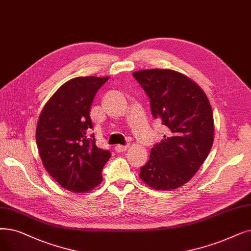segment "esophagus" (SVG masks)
<instances>
[{"mask_svg": "<svg viewBox=\"0 0 251 251\" xmlns=\"http://www.w3.org/2000/svg\"><path fill=\"white\" fill-rule=\"evenodd\" d=\"M128 147L129 146H122V145H118V146H116V151H119V152H121V151H125L127 149H128Z\"/></svg>", "mask_w": 251, "mask_h": 251, "instance_id": "1", "label": "esophagus"}]
</instances>
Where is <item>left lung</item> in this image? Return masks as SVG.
I'll return each mask as SVG.
<instances>
[{"label": "left lung", "mask_w": 251, "mask_h": 251, "mask_svg": "<svg viewBox=\"0 0 251 251\" xmlns=\"http://www.w3.org/2000/svg\"><path fill=\"white\" fill-rule=\"evenodd\" d=\"M133 77L149 96L152 116L168 128V135L151 148L139 176L155 190L177 189L199 170L211 150V105L197 84L176 71L145 70Z\"/></svg>", "instance_id": "8db88e82"}]
</instances>
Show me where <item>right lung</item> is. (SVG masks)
Wrapping results in <instances>:
<instances>
[{
  "mask_svg": "<svg viewBox=\"0 0 251 251\" xmlns=\"http://www.w3.org/2000/svg\"><path fill=\"white\" fill-rule=\"evenodd\" d=\"M108 77H78L64 83L45 104L37 125V145L44 167L60 186L88 192L102 180L111 151L97 148L90 134L94 97Z\"/></svg>",
  "mask_w": 251,
  "mask_h": 251,
  "instance_id": "add662e5",
  "label": "right lung"
}]
</instances>
